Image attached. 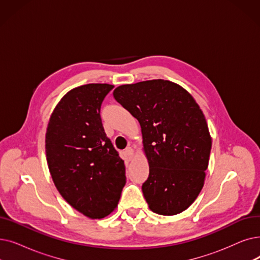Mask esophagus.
Here are the masks:
<instances>
[{
	"label": "esophagus",
	"mask_w": 260,
	"mask_h": 260,
	"mask_svg": "<svg viewBox=\"0 0 260 260\" xmlns=\"http://www.w3.org/2000/svg\"><path fill=\"white\" fill-rule=\"evenodd\" d=\"M124 153H125V156H126L128 160H131L133 156H134V150L131 148V146H128V148L125 150V152H124Z\"/></svg>",
	"instance_id": "34e87169"
}]
</instances>
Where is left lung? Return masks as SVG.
Returning <instances> with one entry per match:
<instances>
[{
  "label": "left lung",
  "instance_id": "obj_1",
  "mask_svg": "<svg viewBox=\"0 0 260 260\" xmlns=\"http://www.w3.org/2000/svg\"><path fill=\"white\" fill-rule=\"evenodd\" d=\"M114 98L140 123L150 173L142 185L152 211L186 210L204 186L211 137L204 114L188 91L165 80L115 89Z\"/></svg>",
  "mask_w": 260,
  "mask_h": 260
}]
</instances>
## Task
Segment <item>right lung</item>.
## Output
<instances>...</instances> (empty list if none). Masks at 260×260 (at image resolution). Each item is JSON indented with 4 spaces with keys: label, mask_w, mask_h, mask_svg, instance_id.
<instances>
[{
    "label": "right lung",
    "mask_w": 260,
    "mask_h": 260,
    "mask_svg": "<svg viewBox=\"0 0 260 260\" xmlns=\"http://www.w3.org/2000/svg\"><path fill=\"white\" fill-rule=\"evenodd\" d=\"M112 88L87 84L70 90L53 110L46 134L47 161L56 188L90 219L114 211L126 183L124 160L107 138L100 115Z\"/></svg>",
    "instance_id": "right-lung-1"
}]
</instances>
